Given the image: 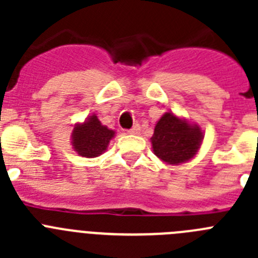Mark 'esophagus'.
<instances>
[{"mask_svg": "<svg viewBox=\"0 0 258 258\" xmlns=\"http://www.w3.org/2000/svg\"><path fill=\"white\" fill-rule=\"evenodd\" d=\"M140 131H141V126L138 124H136L133 127H132V129H129V131H127V133L136 136V134H140Z\"/></svg>", "mask_w": 258, "mask_h": 258, "instance_id": "34e87169", "label": "esophagus"}]
</instances>
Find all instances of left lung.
I'll return each mask as SVG.
<instances>
[{
  "label": "left lung",
  "mask_w": 258,
  "mask_h": 258,
  "mask_svg": "<svg viewBox=\"0 0 258 258\" xmlns=\"http://www.w3.org/2000/svg\"><path fill=\"white\" fill-rule=\"evenodd\" d=\"M203 132L197 124L165 112L155 125L151 145L154 154L169 165L191 160L203 142Z\"/></svg>",
  "instance_id": "obj_1"
}]
</instances>
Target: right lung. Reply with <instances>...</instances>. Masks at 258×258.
Here are the masks:
<instances>
[{"mask_svg":"<svg viewBox=\"0 0 258 258\" xmlns=\"http://www.w3.org/2000/svg\"><path fill=\"white\" fill-rule=\"evenodd\" d=\"M113 137L115 132L102 125L97 116L92 115L81 124L75 125L71 143L80 156L97 157L106 151Z\"/></svg>","mask_w":258,"mask_h":258,"instance_id":"1","label":"right lung"}]
</instances>
